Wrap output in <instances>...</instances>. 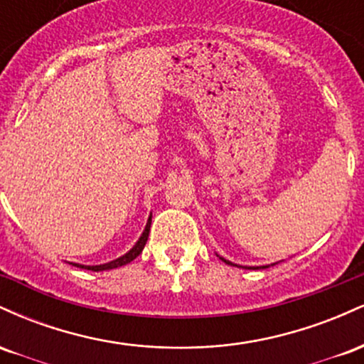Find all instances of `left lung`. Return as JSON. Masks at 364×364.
Segmentation results:
<instances>
[{"label":"left lung","mask_w":364,"mask_h":364,"mask_svg":"<svg viewBox=\"0 0 364 364\" xmlns=\"http://www.w3.org/2000/svg\"><path fill=\"white\" fill-rule=\"evenodd\" d=\"M220 260H223L224 263H228V265H235V267H241V265H236V263H232V262H229V260H225V258H223V257H219ZM272 265H275V263H272ZM270 265H263V267H243V269H248V270H257V269H269Z\"/></svg>","instance_id":"8db88e82"}]
</instances>
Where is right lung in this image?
Listing matches in <instances>:
<instances>
[{
    "instance_id": "add662e5",
    "label": "right lung",
    "mask_w": 364,
    "mask_h": 364,
    "mask_svg": "<svg viewBox=\"0 0 364 364\" xmlns=\"http://www.w3.org/2000/svg\"><path fill=\"white\" fill-rule=\"evenodd\" d=\"M150 223H152V215L149 217L147 220V225H145L144 232H141V236L139 237V241H136L135 245H133V248L129 250L128 253H124L123 257L116 258V260L112 262H107V263H102V265H80V263H73L75 267H80V269H85V270H92V272H102V270H111V269H118V267H123L127 265V263L133 262L136 257L141 253V250H144L145 243H147L149 240V232H150Z\"/></svg>"
}]
</instances>
